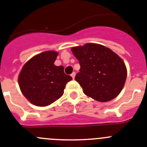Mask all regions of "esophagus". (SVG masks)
I'll return each mask as SVG.
<instances>
[{
	"label": "esophagus",
	"mask_w": 147,
	"mask_h": 147,
	"mask_svg": "<svg viewBox=\"0 0 147 147\" xmlns=\"http://www.w3.org/2000/svg\"><path fill=\"white\" fill-rule=\"evenodd\" d=\"M71 76H72V78H75V72H72V74H71Z\"/></svg>",
	"instance_id": "obj_1"
}]
</instances>
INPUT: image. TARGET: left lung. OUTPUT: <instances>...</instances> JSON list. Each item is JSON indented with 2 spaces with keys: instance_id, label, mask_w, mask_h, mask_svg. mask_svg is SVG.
I'll list each match as a JSON object with an SVG mask.
<instances>
[{
  "instance_id": "left-lung-1",
  "label": "left lung",
  "mask_w": 147,
  "mask_h": 147,
  "mask_svg": "<svg viewBox=\"0 0 147 147\" xmlns=\"http://www.w3.org/2000/svg\"><path fill=\"white\" fill-rule=\"evenodd\" d=\"M81 69L75 76L86 95L107 102L119 95L127 79L123 60L110 49L96 43L72 48Z\"/></svg>"
}]
</instances>
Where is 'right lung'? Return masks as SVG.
Here are the masks:
<instances>
[{"instance_id": "add662e5", "label": "right lung", "mask_w": 147, "mask_h": 147, "mask_svg": "<svg viewBox=\"0 0 147 147\" xmlns=\"http://www.w3.org/2000/svg\"><path fill=\"white\" fill-rule=\"evenodd\" d=\"M58 53L46 51L28 61L19 74L18 84L23 95L38 107L52 104L63 94L72 78L64 73L63 66L54 64Z\"/></svg>"}]
</instances>
